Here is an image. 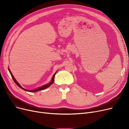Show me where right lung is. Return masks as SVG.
Returning <instances> with one entry per match:
<instances>
[{"mask_svg": "<svg viewBox=\"0 0 129 129\" xmlns=\"http://www.w3.org/2000/svg\"><path fill=\"white\" fill-rule=\"evenodd\" d=\"M8 70H9V72H10V74H11V77H12V79H13V81H14L15 82V83L17 85V86H19L20 88H21V89H22L23 90H25V91H29V92H36V91H40V90H43V89H46V88H48L49 87H50L53 83H54V76H55V75L56 74V72L53 75V77H52V80H51V82H50V83H49V84H46V85H44V86H41V87H39V88H37V89H35V90H27V89H24L23 88H22L21 86V85H20L18 83V82L16 80V79L15 78V77H13V75L12 74V73H11V72H10V70H9V69H8Z\"/></svg>", "mask_w": 129, "mask_h": 129, "instance_id": "add662e5", "label": "right lung"}]
</instances>
